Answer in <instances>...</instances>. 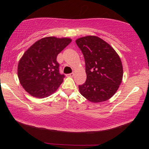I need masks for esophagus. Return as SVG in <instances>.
Listing matches in <instances>:
<instances>
[{
  "label": "esophagus",
  "mask_w": 149,
  "mask_h": 149,
  "mask_svg": "<svg viewBox=\"0 0 149 149\" xmlns=\"http://www.w3.org/2000/svg\"><path fill=\"white\" fill-rule=\"evenodd\" d=\"M68 77H73L74 75V73H71V74H69L66 75Z\"/></svg>",
  "instance_id": "esophagus-1"
}]
</instances>
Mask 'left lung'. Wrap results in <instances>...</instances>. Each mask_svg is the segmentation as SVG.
<instances>
[{"mask_svg":"<svg viewBox=\"0 0 149 149\" xmlns=\"http://www.w3.org/2000/svg\"><path fill=\"white\" fill-rule=\"evenodd\" d=\"M83 54L86 81L79 86L80 93L91 102L106 101L116 92L122 81L121 59L113 47L96 36L75 40Z\"/></svg>","mask_w":149,"mask_h":149,"instance_id":"1","label":"left lung"}]
</instances>
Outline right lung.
I'll return each instance as SVG.
<instances>
[{
    "label": "right lung",
    "mask_w": 149,
    "mask_h": 149,
    "mask_svg": "<svg viewBox=\"0 0 149 149\" xmlns=\"http://www.w3.org/2000/svg\"><path fill=\"white\" fill-rule=\"evenodd\" d=\"M72 42L68 38L45 37L28 49L18 65L19 81L31 96L42 99L58 90L65 77L59 74L58 54Z\"/></svg>",
    "instance_id": "1"
}]
</instances>
